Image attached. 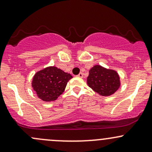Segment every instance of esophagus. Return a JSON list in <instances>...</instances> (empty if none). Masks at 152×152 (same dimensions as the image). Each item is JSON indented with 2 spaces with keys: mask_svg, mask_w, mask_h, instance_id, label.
Segmentation results:
<instances>
[{
  "mask_svg": "<svg viewBox=\"0 0 152 152\" xmlns=\"http://www.w3.org/2000/svg\"><path fill=\"white\" fill-rule=\"evenodd\" d=\"M77 77H83V73L80 72L79 75H77Z\"/></svg>",
  "mask_w": 152,
  "mask_h": 152,
  "instance_id": "34e87169",
  "label": "esophagus"
}]
</instances>
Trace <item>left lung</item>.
<instances>
[{
	"mask_svg": "<svg viewBox=\"0 0 152 152\" xmlns=\"http://www.w3.org/2000/svg\"><path fill=\"white\" fill-rule=\"evenodd\" d=\"M88 86L99 95L109 96L115 94L120 86V77L113 69L95 65L89 71Z\"/></svg>",
	"mask_w": 152,
	"mask_h": 152,
	"instance_id": "obj_1",
	"label": "left lung"
}]
</instances>
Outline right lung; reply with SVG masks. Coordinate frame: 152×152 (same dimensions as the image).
Wrapping results in <instances>:
<instances>
[{"mask_svg": "<svg viewBox=\"0 0 152 152\" xmlns=\"http://www.w3.org/2000/svg\"><path fill=\"white\" fill-rule=\"evenodd\" d=\"M72 76L56 66H48L37 72L33 77L32 87L40 99L52 102L64 91Z\"/></svg>", "mask_w": 152, "mask_h": 152, "instance_id": "right-lung-1", "label": "right lung"}]
</instances>
